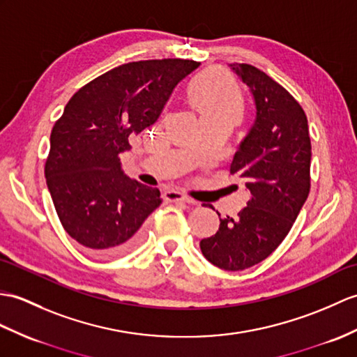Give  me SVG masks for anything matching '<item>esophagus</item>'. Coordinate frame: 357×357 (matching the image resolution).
Masks as SVG:
<instances>
[{"mask_svg":"<svg viewBox=\"0 0 357 357\" xmlns=\"http://www.w3.org/2000/svg\"><path fill=\"white\" fill-rule=\"evenodd\" d=\"M165 201L167 202H185V204H195L192 197L185 196L181 192H175V190H170V192L165 193Z\"/></svg>","mask_w":357,"mask_h":357,"instance_id":"esophagus-1","label":"esophagus"}]
</instances>
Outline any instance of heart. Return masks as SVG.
Wrapping results in <instances>:
<instances>
[{
	"instance_id": "obj_1",
	"label": "heart",
	"mask_w": 357,
	"mask_h": 357,
	"mask_svg": "<svg viewBox=\"0 0 357 357\" xmlns=\"http://www.w3.org/2000/svg\"><path fill=\"white\" fill-rule=\"evenodd\" d=\"M190 103L195 109L205 115H231L238 117L242 111V98L237 89L216 73L199 77L190 88Z\"/></svg>"
}]
</instances>
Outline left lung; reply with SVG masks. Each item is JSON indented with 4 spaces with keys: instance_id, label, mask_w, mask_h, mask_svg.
<instances>
[{
    "instance_id": "obj_1",
    "label": "left lung",
    "mask_w": 357,
    "mask_h": 357,
    "mask_svg": "<svg viewBox=\"0 0 357 357\" xmlns=\"http://www.w3.org/2000/svg\"><path fill=\"white\" fill-rule=\"evenodd\" d=\"M228 66L255 105L252 126L231 162L251 199L237 218L220 219L218 233L201 240V251L214 266L243 271L275 251L300 214L310 192L312 144L307 117L283 86L252 65Z\"/></svg>"
}]
</instances>
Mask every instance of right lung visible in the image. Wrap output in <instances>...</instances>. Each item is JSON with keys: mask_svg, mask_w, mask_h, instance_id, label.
Wrapping results in <instances>:
<instances>
[{"mask_svg": "<svg viewBox=\"0 0 357 357\" xmlns=\"http://www.w3.org/2000/svg\"><path fill=\"white\" fill-rule=\"evenodd\" d=\"M201 65L184 59L129 62L80 88L50 135L47 187L63 229L89 252L123 255L141 242L161 205L158 188L124 175L120 153L151 126L173 89Z\"/></svg>", "mask_w": 357, "mask_h": 357, "instance_id": "1", "label": "right lung"}]
</instances>
